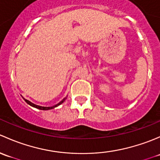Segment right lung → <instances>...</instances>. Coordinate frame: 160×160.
<instances>
[{
	"instance_id": "1",
	"label": "right lung",
	"mask_w": 160,
	"mask_h": 160,
	"mask_svg": "<svg viewBox=\"0 0 160 160\" xmlns=\"http://www.w3.org/2000/svg\"><path fill=\"white\" fill-rule=\"evenodd\" d=\"M24 101H25L26 102L28 103V105H31V106L34 107V108H38V109H42V110H48V109H52V108H55V107H57L58 105H61V104H62V103H63V102L65 101V100L66 99V98H64V99L62 100V101H61L60 102L58 103V104L55 105V106H52V107H42V106H39V105H37L34 104V103L31 102L30 101H28V100L25 99V98H24Z\"/></svg>"
}]
</instances>
